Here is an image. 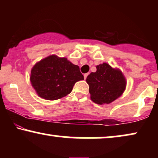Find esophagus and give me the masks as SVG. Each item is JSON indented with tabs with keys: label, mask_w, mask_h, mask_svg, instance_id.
Masks as SVG:
<instances>
[{
	"label": "esophagus",
	"mask_w": 158,
	"mask_h": 158,
	"mask_svg": "<svg viewBox=\"0 0 158 158\" xmlns=\"http://www.w3.org/2000/svg\"><path fill=\"white\" fill-rule=\"evenodd\" d=\"M88 75V73H85V74H84V75H83L84 79H86V77H87Z\"/></svg>",
	"instance_id": "esophagus-1"
}]
</instances>
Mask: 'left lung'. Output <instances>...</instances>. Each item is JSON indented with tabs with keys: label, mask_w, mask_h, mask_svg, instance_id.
<instances>
[{
	"label": "left lung",
	"mask_w": 158,
	"mask_h": 158,
	"mask_svg": "<svg viewBox=\"0 0 158 158\" xmlns=\"http://www.w3.org/2000/svg\"><path fill=\"white\" fill-rule=\"evenodd\" d=\"M86 82L89 85L90 98L98 104L113 102L122 96L127 85L121 70L105 62L96 66V72L88 75Z\"/></svg>",
	"instance_id": "obj_1"
}]
</instances>
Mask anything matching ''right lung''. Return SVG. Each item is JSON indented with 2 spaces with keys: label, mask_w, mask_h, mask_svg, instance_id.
I'll list each match as a JSON object with an SVG mask.
<instances>
[{
  "label": "right lung",
  "mask_w": 158,
  "mask_h": 158,
  "mask_svg": "<svg viewBox=\"0 0 158 158\" xmlns=\"http://www.w3.org/2000/svg\"><path fill=\"white\" fill-rule=\"evenodd\" d=\"M82 80L84 77L78 66L57 55H50L36 63L30 76L38 96L50 101L66 96L75 83Z\"/></svg>",
  "instance_id": "obj_1"
}]
</instances>
